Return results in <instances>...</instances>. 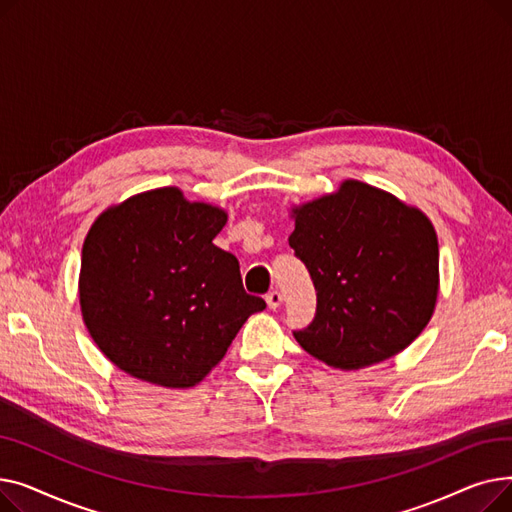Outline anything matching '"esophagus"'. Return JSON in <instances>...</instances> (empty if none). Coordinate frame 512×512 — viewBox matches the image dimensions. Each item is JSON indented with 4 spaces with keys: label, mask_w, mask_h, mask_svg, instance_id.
Masks as SVG:
<instances>
[{
    "label": "esophagus",
    "mask_w": 512,
    "mask_h": 512,
    "mask_svg": "<svg viewBox=\"0 0 512 512\" xmlns=\"http://www.w3.org/2000/svg\"><path fill=\"white\" fill-rule=\"evenodd\" d=\"M265 301H267V307H270V309L280 307V305H282V292H280L278 288L270 290V292L265 294Z\"/></svg>",
    "instance_id": "esophagus-1"
}]
</instances>
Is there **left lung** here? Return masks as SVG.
<instances>
[{
    "label": "left lung",
    "instance_id": "obj_1",
    "mask_svg": "<svg viewBox=\"0 0 512 512\" xmlns=\"http://www.w3.org/2000/svg\"><path fill=\"white\" fill-rule=\"evenodd\" d=\"M288 245L317 292L294 338L338 369L380 363L427 326L438 297V238L419 209L365 182L294 209Z\"/></svg>",
    "mask_w": 512,
    "mask_h": 512
}]
</instances>
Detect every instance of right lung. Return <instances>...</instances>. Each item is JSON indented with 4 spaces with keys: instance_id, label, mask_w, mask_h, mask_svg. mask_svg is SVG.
<instances>
[{
    "instance_id": "add662e5",
    "label": "right lung",
    "mask_w": 512,
    "mask_h": 512,
    "mask_svg": "<svg viewBox=\"0 0 512 512\" xmlns=\"http://www.w3.org/2000/svg\"><path fill=\"white\" fill-rule=\"evenodd\" d=\"M226 213L157 188L107 209L89 230L80 307L103 355L134 378L188 388L220 363L265 301L238 259L213 245Z\"/></svg>"
}]
</instances>
